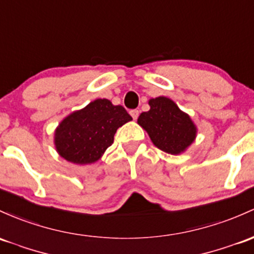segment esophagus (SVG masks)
I'll return each mask as SVG.
<instances>
[{"instance_id": "34e87169", "label": "esophagus", "mask_w": 254, "mask_h": 254, "mask_svg": "<svg viewBox=\"0 0 254 254\" xmlns=\"http://www.w3.org/2000/svg\"><path fill=\"white\" fill-rule=\"evenodd\" d=\"M130 114H131V117L133 119H137L138 118V114H140V112H138V110H131L130 111Z\"/></svg>"}]
</instances>
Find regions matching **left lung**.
Wrapping results in <instances>:
<instances>
[{"mask_svg":"<svg viewBox=\"0 0 254 254\" xmlns=\"http://www.w3.org/2000/svg\"><path fill=\"white\" fill-rule=\"evenodd\" d=\"M150 110L142 112L137 123L146 130L153 144L169 154H181L196 137V127L171 99L159 96L148 101Z\"/></svg>","mask_w":254,"mask_h":254,"instance_id":"1","label":"left lung"}]
</instances>
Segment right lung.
I'll return each instance as SVG.
<instances>
[{
	"label": "right lung",
	"instance_id": "right-lung-1",
	"mask_svg": "<svg viewBox=\"0 0 254 254\" xmlns=\"http://www.w3.org/2000/svg\"><path fill=\"white\" fill-rule=\"evenodd\" d=\"M130 121L131 116L123 106L97 99L60 123L54 133L55 148L69 163L93 164L113 143L117 129Z\"/></svg>",
	"mask_w": 254,
	"mask_h": 254
}]
</instances>
